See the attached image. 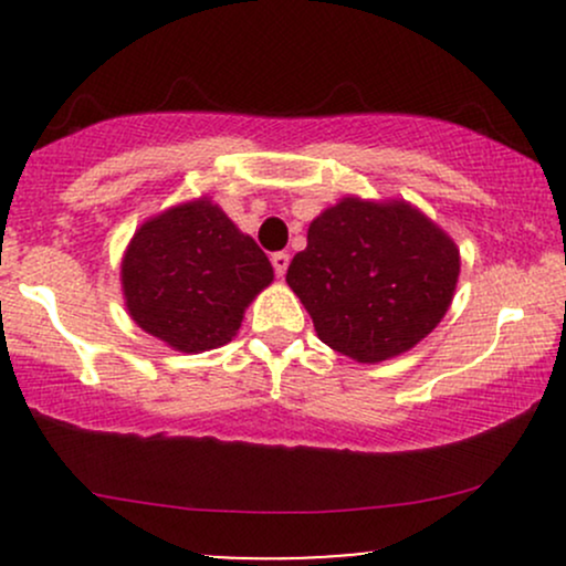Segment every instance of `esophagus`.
<instances>
[{
  "mask_svg": "<svg viewBox=\"0 0 566 566\" xmlns=\"http://www.w3.org/2000/svg\"><path fill=\"white\" fill-rule=\"evenodd\" d=\"M271 265H274L276 276H284V274H287L290 255H287V252H274V255H271Z\"/></svg>",
  "mask_w": 566,
  "mask_h": 566,
  "instance_id": "1",
  "label": "esophagus"
}]
</instances>
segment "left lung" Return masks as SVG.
Masks as SVG:
<instances>
[{
    "label": "left lung",
    "mask_w": 566,
    "mask_h": 566,
    "mask_svg": "<svg viewBox=\"0 0 566 566\" xmlns=\"http://www.w3.org/2000/svg\"><path fill=\"white\" fill-rule=\"evenodd\" d=\"M458 274V247L412 205L346 197L308 226L287 284L322 343L375 365L437 327Z\"/></svg>",
    "instance_id": "8db88e82"
}]
</instances>
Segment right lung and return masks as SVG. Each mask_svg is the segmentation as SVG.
I'll return each mask as SVG.
<instances>
[{
  "mask_svg": "<svg viewBox=\"0 0 566 566\" xmlns=\"http://www.w3.org/2000/svg\"><path fill=\"white\" fill-rule=\"evenodd\" d=\"M271 282L265 252L210 199L148 218L122 258L133 322L184 354L226 346Z\"/></svg>",
  "mask_w": 566,
  "mask_h": 566,
  "instance_id": "obj_1",
  "label": "right lung"
}]
</instances>
